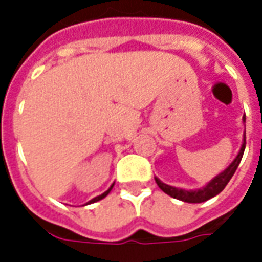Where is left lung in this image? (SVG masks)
<instances>
[{
	"label": "left lung",
	"instance_id": "8db88e82",
	"mask_svg": "<svg viewBox=\"0 0 262 262\" xmlns=\"http://www.w3.org/2000/svg\"><path fill=\"white\" fill-rule=\"evenodd\" d=\"M243 120L246 122V115L243 116ZM244 148H246V133H244V139H243V144L242 148H240V151L237 154V157L233 160V163H231L227 168H226L223 172H220L219 176H216L210 182H208L206 185L201 189H191V191H187V189H181V188H176V187H171V185H167L164 182H161L157 178V177H154V180L157 182V185L159 188L165 192L167 195H170V196L176 198V199H180L182 202H188V203H201L205 202V201H208L210 198L216 196L217 193H220L225 187L227 185V182L230 181L231 177L234 176V172H236L237 167L240 164V161L243 159V154H244Z\"/></svg>",
	"mask_w": 262,
	"mask_h": 262
}]
</instances>
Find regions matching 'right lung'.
<instances>
[{
	"instance_id": "add662e5",
	"label": "right lung",
	"mask_w": 262,
	"mask_h": 262,
	"mask_svg": "<svg viewBox=\"0 0 262 262\" xmlns=\"http://www.w3.org/2000/svg\"><path fill=\"white\" fill-rule=\"evenodd\" d=\"M112 187H114V185H111V188H109L108 191H105V192H103L102 195H99V196H97V198H94V199H91V201H90V202H88V203H94V202H97V201H101V199H103V198L106 196V195H108V193L111 192V189H112Z\"/></svg>"
}]
</instances>
